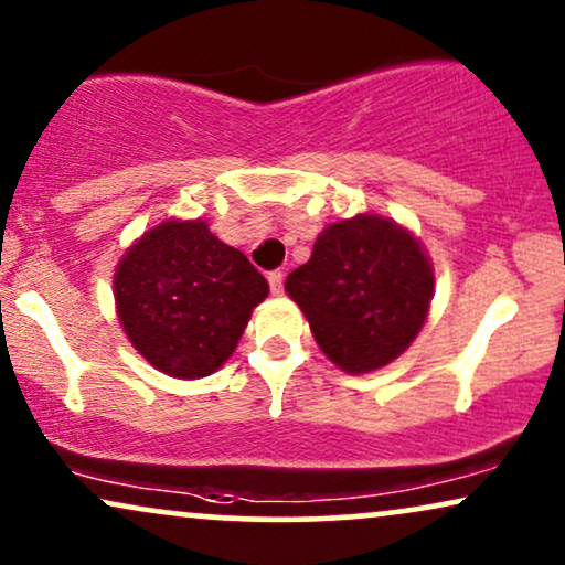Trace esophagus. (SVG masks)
I'll list each match as a JSON object with an SVG mask.
<instances>
[{"label":"esophagus","instance_id":"obj_1","mask_svg":"<svg viewBox=\"0 0 565 565\" xmlns=\"http://www.w3.org/2000/svg\"><path fill=\"white\" fill-rule=\"evenodd\" d=\"M268 284H270V291H274V295H281V291H284V270H270Z\"/></svg>","mask_w":565,"mask_h":565}]
</instances>
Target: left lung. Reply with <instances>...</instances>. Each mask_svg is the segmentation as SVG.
<instances>
[{"label": "left lung", "instance_id": "obj_1", "mask_svg": "<svg viewBox=\"0 0 565 565\" xmlns=\"http://www.w3.org/2000/svg\"><path fill=\"white\" fill-rule=\"evenodd\" d=\"M287 295L305 312L320 352L347 373H370L406 352L425 326L433 263L396 221L360 216L326 226Z\"/></svg>", "mask_w": 565, "mask_h": 565}]
</instances>
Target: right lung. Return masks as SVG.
Returning a JSON list of instances; mask_svg holds the SVG:
<instances>
[{
	"mask_svg": "<svg viewBox=\"0 0 565 565\" xmlns=\"http://www.w3.org/2000/svg\"><path fill=\"white\" fill-rule=\"evenodd\" d=\"M266 297L260 270L200 218L153 226L114 274V302L130 344L156 370L188 381L230 360Z\"/></svg>",
	"mask_w": 565,
	"mask_h": 565,
	"instance_id": "add662e5",
	"label": "right lung"
}]
</instances>
